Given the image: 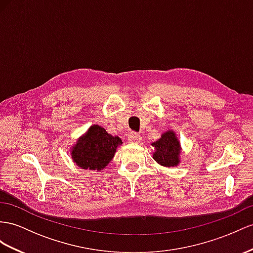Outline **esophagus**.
I'll return each mask as SVG.
<instances>
[{
    "label": "esophagus",
    "instance_id": "obj_1",
    "mask_svg": "<svg viewBox=\"0 0 253 253\" xmlns=\"http://www.w3.org/2000/svg\"><path fill=\"white\" fill-rule=\"evenodd\" d=\"M127 138L129 142H133V143H138V142L141 141V135L135 132H130L128 134Z\"/></svg>",
    "mask_w": 253,
    "mask_h": 253
}]
</instances>
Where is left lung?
<instances>
[{"mask_svg":"<svg viewBox=\"0 0 253 253\" xmlns=\"http://www.w3.org/2000/svg\"><path fill=\"white\" fill-rule=\"evenodd\" d=\"M152 145L155 148L153 158L156 163L168 168L178 166L180 163V143L173 130L164 132L160 139Z\"/></svg>","mask_w":253,"mask_h":253,"instance_id":"8db88e82","label":"left lung"}]
</instances>
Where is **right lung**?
I'll return each mask as SVG.
<instances>
[{
    "instance_id": "right-lung-1",
    "label": "right lung",
    "mask_w": 253,
    "mask_h": 253,
    "mask_svg": "<svg viewBox=\"0 0 253 253\" xmlns=\"http://www.w3.org/2000/svg\"><path fill=\"white\" fill-rule=\"evenodd\" d=\"M123 143L99 125H93L78 139L71 150V157L84 170L101 171L114 157L116 147Z\"/></svg>"
}]
</instances>
